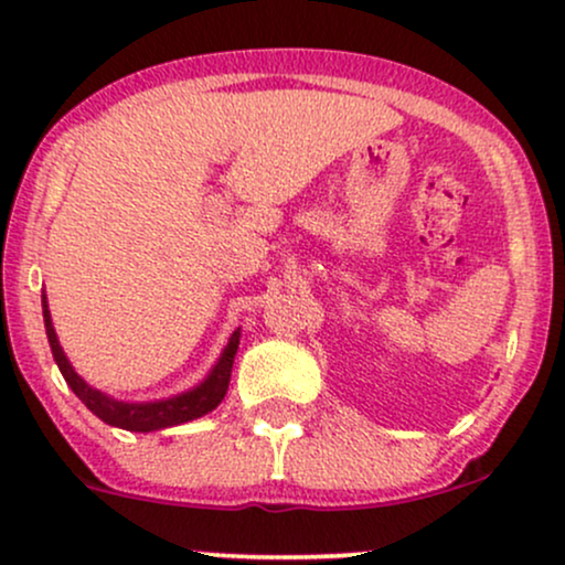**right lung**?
<instances>
[{
    "label": "right lung",
    "instance_id": "obj_1",
    "mask_svg": "<svg viewBox=\"0 0 565 565\" xmlns=\"http://www.w3.org/2000/svg\"><path fill=\"white\" fill-rule=\"evenodd\" d=\"M44 307V328L46 338H50L52 356H55L60 373H63L65 383L73 388V394L78 396L86 404V409H92L99 420H105L108 426L124 428V430H137V434H148V430H161L171 426H182V423L195 420V417L209 415L211 409H216V404L224 399L230 388V375H232V362H235L237 347H241V330H235L230 338V343L224 347L222 356L214 364L209 377L201 383V386L184 391V394L171 396V399L161 402H118L110 399L103 391L86 386L82 375L71 367L68 356L60 349V341L55 335V328H52L50 309H46V296L42 298Z\"/></svg>",
    "mask_w": 565,
    "mask_h": 565
}]
</instances>
